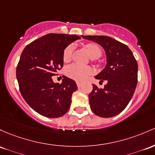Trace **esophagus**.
Segmentation results:
<instances>
[{
  "mask_svg": "<svg viewBox=\"0 0 155 155\" xmlns=\"http://www.w3.org/2000/svg\"><path fill=\"white\" fill-rule=\"evenodd\" d=\"M76 84H77L78 88H80L81 87V85H82V84H81V82H79V81H77V82H76Z\"/></svg>",
  "mask_w": 155,
  "mask_h": 155,
  "instance_id": "34e87169",
  "label": "esophagus"
}]
</instances>
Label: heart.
Here are the masks:
<instances>
[{
  "instance_id": "heart-1",
  "label": "heart",
  "mask_w": 155,
  "mask_h": 155,
  "mask_svg": "<svg viewBox=\"0 0 155 155\" xmlns=\"http://www.w3.org/2000/svg\"><path fill=\"white\" fill-rule=\"evenodd\" d=\"M86 48L89 53L91 57H98L101 55V50L98 45L96 44H87L86 45ZM73 50H74V45H70L64 49L63 52L64 62H69L71 59ZM66 74L68 77L77 81H85L91 75L93 74V69L87 66H84L78 63L71 64L66 68Z\"/></svg>"
}]
</instances>
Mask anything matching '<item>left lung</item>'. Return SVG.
<instances>
[{
	"label": "left lung",
	"mask_w": 155,
	"mask_h": 155,
	"mask_svg": "<svg viewBox=\"0 0 155 155\" xmlns=\"http://www.w3.org/2000/svg\"><path fill=\"white\" fill-rule=\"evenodd\" d=\"M101 45L107 57L105 68L95 79L107 80L103 89L93 84L90 107L96 115L111 118L121 113L135 93L137 83V63L127 45L107 36H83Z\"/></svg>",
	"instance_id": "1"
}]
</instances>
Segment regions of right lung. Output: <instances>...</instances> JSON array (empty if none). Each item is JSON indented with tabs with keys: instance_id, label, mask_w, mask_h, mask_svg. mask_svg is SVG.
Returning <instances> with one entry per match:
<instances>
[{
	"instance_id": "right-lung-1",
	"label": "right lung",
	"mask_w": 155,
	"mask_h": 155,
	"mask_svg": "<svg viewBox=\"0 0 155 155\" xmlns=\"http://www.w3.org/2000/svg\"><path fill=\"white\" fill-rule=\"evenodd\" d=\"M75 35L48 34L26 45L16 69L20 91L35 112L47 118H59L68 111L71 97L77 91L75 81L64 76L61 84L52 76L63 66V52Z\"/></svg>"
}]
</instances>
